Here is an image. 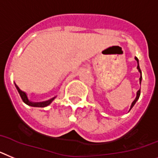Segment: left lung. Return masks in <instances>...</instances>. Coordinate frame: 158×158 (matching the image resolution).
<instances>
[{
  "label": "left lung",
  "instance_id": "left-lung-1",
  "mask_svg": "<svg viewBox=\"0 0 158 158\" xmlns=\"http://www.w3.org/2000/svg\"><path fill=\"white\" fill-rule=\"evenodd\" d=\"M135 60H137V62H138V67H137V68H138V71H139L140 74H141V76H140V79H139V80H140V84H141V82H142V71H141V69H140V67H139V64H138V59L137 58V57H135ZM140 94H141V89H139V90H138V92H137L136 98H135V99L134 100V102H133L132 104H131V106H130V110L132 109V107L134 106V104L136 103V102L138 100V98H139Z\"/></svg>",
  "mask_w": 158,
  "mask_h": 158
}]
</instances>
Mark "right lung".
<instances>
[{
    "label": "right lung",
    "mask_w": 158,
    "mask_h": 158,
    "mask_svg": "<svg viewBox=\"0 0 158 158\" xmlns=\"http://www.w3.org/2000/svg\"><path fill=\"white\" fill-rule=\"evenodd\" d=\"M15 86H16V90H17V91H18L19 94H20V97H21L23 102H24V103L27 104V105L30 106H34V107H45V106H47L50 105L51 102H52L53 100H54V98H56V97H54V98H51V99L48 100V101H44V102H31V101H30V100L28 98V96H27L26 93L24 92V91H22L16 83H15Z\"/></svg>",
    "instance_id": "add662e5"
}]
</instances>
